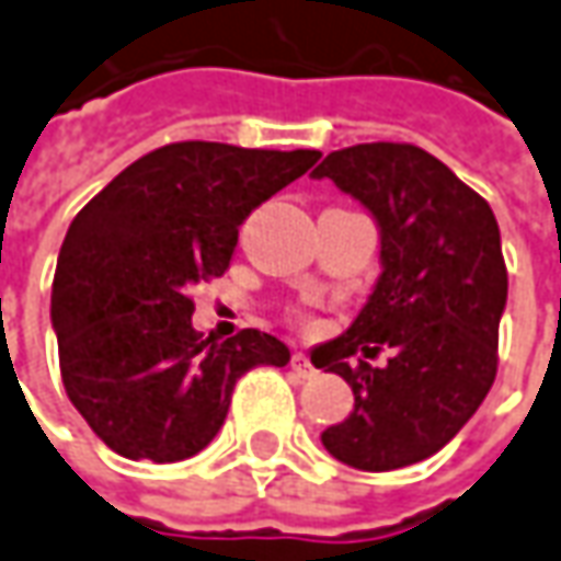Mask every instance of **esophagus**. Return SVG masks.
I'll use <instances>...</instances> for the list:
<instances>
[{"label":"esophagus","instance_id":"obj_1","mask_svg":"<svg viewBox=\"0 0 561 561\" xmlns=\"http://www.w3.org/2000/svg\"><path fill=\"white\" fill-rule=\"evenodd\" d=\"M289 367L296 370V377H302V379H311L318 370H314V364L302 355V352H296L293 358H289Z\"/></svg>","mask_w":561,"mask_h":561}]
</instances>
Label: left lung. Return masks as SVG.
I'll return each mask as SVG.
<instances>
[{"label":"left lung","mask_w":561,"mask_h":561,"mask_svg":"<svg viewBox=\"0 0 561 561\" xmlns=\"http://www.w3.org/2000/svg\"><path fill=\"white\" fill-rule=\"evenodd\" d=\"M358 197L382 234V274L324 360L355 392L348 420L321 435L345 466L389 472L432 457L479 411L497 377L506 262L491 206L430 150L370 141L311 172ZM393 348L386 368L363 359ZM355 354H364L355 365Z\"/></svg>","instance_id":"left-lung-1"}]
</instances>
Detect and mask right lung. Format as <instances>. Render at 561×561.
<instances>
[{"mask_svg":"<svg viewBox=\"0 0 561 561\" xmlns=\"http://www.w3.org/2000/svg\"><path fill=\"white\" fill-rule=\"evenodd\" d=\"M318 157L175 141L123 169L70 221L51 284L64 392L119 457L179 463L201 454L237 379L289 360L262 330L203 340L191 287L225 274L243 219Z\"/></svg>","mask_w":561,"mask_h":561,"instance_id":"obj_1","label":"right lung"}]
</instances>
